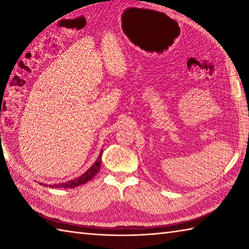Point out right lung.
Here are the masks:
<instances>
[{"mask_svg": "<svg viewBox=\"0 0 249 249\" xmlns=\"http://www.w3.org/2000/svg\"><path fill=\"white\" fill-rule=\"evenodd\" d=\"M102 155H103V151L100 152V154L97 157L96 161L94 162V165L92 167H89V170H87V172H84L82 176H80L75 179H71V181L65 182V183L49 185V187H52V188L53 187H55V188H75L77 186H80V185H82V184L88 183L89 181H91V179L95 176H96V173L99 171L100 165H102Z\"/></svg>", "mask_w": 249, "mask_h": 249, "instance_id": "1", "label": "right lung"}]
</instances>
